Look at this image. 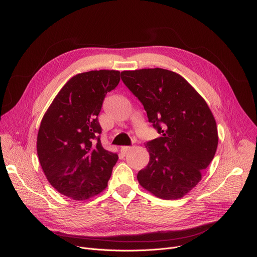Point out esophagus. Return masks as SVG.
<instances>
[{"label": "esophagus", "instance_id": "34e87169", "mask_svg": "<svg viewBox=\"0 0 257 257\" xmlns=\"http://www.w3.org/2000/svg\"><path fill=\"white\" fill-rule=\"evenodd\" d=\"M131 150V147H128V146H123L120 148V152L123 154H126L128 151Z\"/></svg>", "mask_w": 257, "mask_h": 257}]
</instances>
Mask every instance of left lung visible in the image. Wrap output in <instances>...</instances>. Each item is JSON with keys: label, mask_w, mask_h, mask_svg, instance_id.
<instances>
[{"label": "left lung", "mask_w": 257, "mask_h": 257, "mask_svg": "<svg viewBox=\"0 0 257 257\" xmlns=\"http://www.w3.org/2000/svg\"><path fill=\"white\" fill-rule=\"evenodd\" d=\"M120 77L161 136L146 144L150 160L138 174L140 184L161 199L182 198L199 183L217 151L212 112L177 73L156 67L124 71Z\"/></svg>", "instance_id": "8db88e82"}]
</instances>
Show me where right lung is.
Returning a JSON list of instances; mask_svg holds the SVG:
<instances>
[{
    "instance_id": "obj_1",
    "label": "right lung",
    "mask_w": 257,
    "mask_h": 257,
    "mask_svg": "<svg viewBox=\"0 0 257 257\" xmlns=\"http://www.w3.org/2000/svg\"><path fill=\"white\" fill-rule=\"evenodd\" d=\"M118 71H90L71 78L45 113L37 134V155L48 181L76 201L103 192L118 156L102 147L98 115Z\"/></svg>"
}]
</instances>
